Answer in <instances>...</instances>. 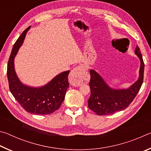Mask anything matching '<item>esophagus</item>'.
Instances as JSON below:
<instances>
[{"label":"esophagus","mask_w":151,"mask_h":151,"mask_svg":"<svg viewBox=\"0 0 151 151\" xmlns=\"http://www.w3.org/2000/svg\"><path fill=\"white\" fill-rule=\"evenodd\" d=\"M85 68L82 66L74 68L68 76V80L71 85L75 86H81L85 80Z\"/></svg>","instance_id":"esophagus-1"}]
</instances>
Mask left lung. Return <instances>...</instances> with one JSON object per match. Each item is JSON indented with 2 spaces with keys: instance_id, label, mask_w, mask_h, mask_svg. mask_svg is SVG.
<instances>
[{
  "instance_id": "obj_1",
  "label": "left lung",
  "mask_w": 151,
  "mask_h": 151,
  "mask_svg": "<svg viewBox=\"0 0 151 151\" xmlns=\"http://www.w3.org/2000/svg\"><path fill=\"white\" fill-rule=\"evenodd\" d=\"M134 52L140 60L139 77L129 88H112L96 71L90 70L91 80L89 85L91 96L88 100V106L98 115H109L125 109L139 93L143 82L145 64L138 46L135 48Z\"/></svg>"
}]
</instances>
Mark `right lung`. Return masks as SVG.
<instances>
[{
    "instance_id": "add662e5",
    "label": "right lung",
    "mask_w": 151,
    "mask_h": 151,
    "mask_svg": "<svg viewBox=\"0 0 151 151\" xmlns=\"http://www.w3.org/2000/svg\"><path fill=\"white\" fill-rule=\"evenodd\" d=\"M30 26L22 33L12 48L7 65L9 89L12 95L25 111L31 114H50L60 108L69 86L68 75L70 70L60 73L49 83L40 87L23 85L15 72L14 60Z\"/></svg>"
}]
</instances>
